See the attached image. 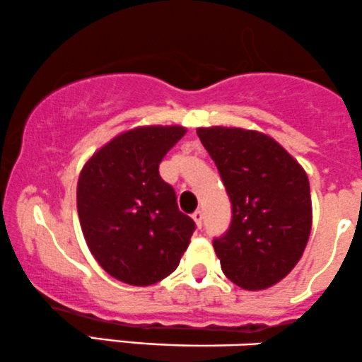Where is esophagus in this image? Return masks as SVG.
<instances>
[{
    "label": "esophagus",
    "mask_w": 362,
    "mask_h": 362,
    "mask_svg": "<svg viewBox=\"0 0 362 362\" xmlns=\"http://www.w3.org/2000/svg\"><path fill=\"white\" fill-rule=\"evenodd\" d=\"M193 220H194V223H197V227L202 228V225H203V211H199V210L194 211Z\"/></svg>",
    "instance_id": "1"
}]
</instances>
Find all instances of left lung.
Here are the masks:
<instances>
[{
  "label": "left lung",
  "mask_w": 362,
  "mask_h": 362,
  "mask_svg": "<svg viewBox=\"0 0 362 362\" xmlns=\"http://www.w3.org/2000/svg\"><path fill=\"white\" fill-rule=\"evenodd\" d=\"M232 203L230 228L214 240L223 274L249 291L279 283L296 266L312 230L305 169L269 135L199 127Z\"/></svg>",
  "instance_id": "obj_1"
}]
</instances>
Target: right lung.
<instances>
[{
	"label": "right lung",
	"mask_w": 362,
	"mask_h": 362,
	"mask_svg": "<svg viewBox=\"0 0 362 362\" xmlns=\"http://www.w3.org/2000/svg\"><path fill=\"white\" fill-rule=\"evenodd\" d=\"M186 134L180 125L137 127L89 157L78 181V215L91 254L118 281L148 286L180 264L194 232L159 174Z\"/></svg>",
	"instance_id": "1"
}]
</instances>
